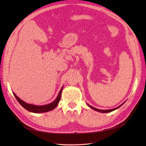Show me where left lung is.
Segmentation results:
<instances>
[{
    "label": "left lung",
    "mask_w": 146,
    "mask_h": 146,
    "mask_svg": "<svg viewBox=\"0 0 146 146\" xmlns=\"http://www.w3.org/2000/svg\"><path fill=\"white\" fill-rule=\"evenodd\" d=\"M122 105H121L120 106H119V107H117V108H113V109H111V110H99V109H97V108H94V107H92V106H90V105H89L88 104V105L90 107H91L92 109H93V110H96V111H99V112H101V113H109V112H111V111H114V110H116V109H117L118 108H119L121 107V106H122Z\"/></svg>",
    "instance_id": "left-lung-1"
}]
</instances>
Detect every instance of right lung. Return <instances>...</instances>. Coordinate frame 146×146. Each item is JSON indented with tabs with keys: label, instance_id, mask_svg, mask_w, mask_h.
<instances>
[{
	"label": "right lung",
	"instance_id": "right-lung-1",
	"mask_svg": "<svg viewBox=\"0 0 146 146\" xmlns=\"http://www.w3.org/2000/svg\"><path fill=\"white\" fill-rule=\"evenodd\" d=\"M63 88H61L58 96H57L56 99L53 102L50 103V104L48 105H42V106H37V105H32V104H27L25 102H24L23 100H22L21 99H20L18 97H17L14 92H13V94H14L15 97L16 98V99H17V100L18 101V102L21 105L22 107H23L25 110H28V111H30V112H33V113H45V112H47L51 111V110H54L57 105L58 104L60 100L61 99V92H62V90Z\"/></svg>",
	"mask_w": 146,
	"mask_h": 146
}]
</instances>
